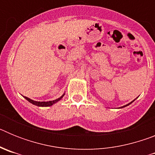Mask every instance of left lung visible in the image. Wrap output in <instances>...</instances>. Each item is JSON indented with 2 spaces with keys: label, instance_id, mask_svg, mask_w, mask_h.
<instances>
[{
  "label": "left lung",
  "instance_id": "1",
  "mask_svg": "<svg viewBox=\"0 0 155 155\" xmlns=\"http://www.w3.org/2000/svg\"><path fill=\"white\" fill-rule=\"evenodd\" d=\"M134 101H133V102H134ZM130 102V103H129V104H127V105H124V106H122V107H120V108H124V107H126V106H127V105H130V104H131V103H132V102Z\"/></svg>",
  "mask_w": 155,
  "mask_h": 155
}]
</instances>
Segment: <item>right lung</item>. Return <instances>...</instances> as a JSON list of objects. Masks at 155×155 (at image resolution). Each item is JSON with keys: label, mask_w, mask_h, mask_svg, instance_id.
Segmentation results:
<instances>
[{"label": "right lung", "mask_w": 155, "mask_h": 155, "mask_svg": "<svg viewBox=\"0 0 155 155\" xmlns=\"http://www.w3.org/2000/svg\"><path fill=\"white\" fill-rule=\"evenodd\" d=\"M64 95V94H63L62 96L60 97L59 98H57V99H55V100H53V101H49V102H36V101H34V100H31L30 99V98H27V97H25V98L26 100H28V102H31V104H33V105H37V106H42V107H47V106H51L52 105H53L54 103H56V102H57L58 101H60V100L61 99V98H63V96Z\"/></svg>", "instance_id": "1"}]
</instances>
